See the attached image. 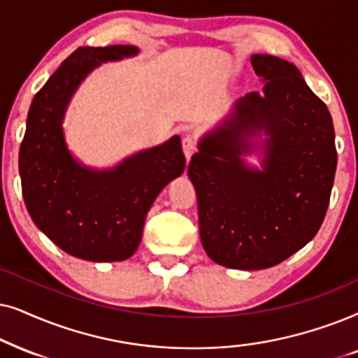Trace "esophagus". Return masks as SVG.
<instances>
[{
    "label": "esophagus",
    "instance_id": "obj_1",
    "mask_svg": "<svg viewBox=\"0 0 358 358\" xmlns=\"http://www.w3.org/2000/svg\"><path fill=\"white\" fill-rule=\"evenodd\" d=\"M182 145H183L185 157H187V160H189V159H192V155L194 154V150H196V139H194V136L193 134H185L183 141H182Z\"/></svg>",
    "mask_w": 358,
    "mask_h": 358
}]
</instances>
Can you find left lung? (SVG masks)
Listing matches in <instances>:
<instances>
[{
  "instance_id": "obj_1",
  "label": "left lung",
  "mask_w": 358,
  "mask_h": 358,
  "mask_svg": "<svg viewBox=\"0 0 358 358\" xmlns=\"http://www.w3.org/2000/svg\"><path fill=\"white\" fill-rule=\"evenodd\" d=\"M250 62L264 87L237 99L188 165L204 250L237 270L273 266L317 234L337 166L331 113L301 71L266 54ZM254 151L260 167L243 159Z\"/></svg>"
}]
</instances>
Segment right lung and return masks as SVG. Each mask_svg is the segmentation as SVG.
Listing matches in <instances>:
<instances>
[{
	"label": "right lung",
	"instance_id": "right-lung-1",
	"mask_svg": "<svg viewBox=\"0 0 358 358\" xmlns=\"http://www.w3.org/2000/svg\"><path fill=\"white\" fill-rule=\"evenodd\" d=\"M137 54L136 45L80 47L37 92L27 113L19 149L24 203L36 226L76 259H129L152 203L185 170L178 136L103 170L82 164L66 145L62 122L83 80L104 62Z\"/></svg>",
	"mask_w": 358,
	"mask_h": 358
}]
</instances>
